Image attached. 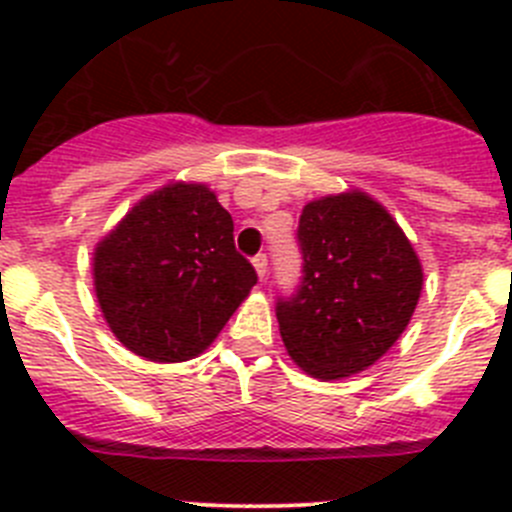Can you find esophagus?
<instances>
[{
    "instance_id": "esophagus-1",
    "label": "esophagus",
    "mask_w": 512,
    "mask_h": 512,
    "mask_svg": "<svg viewBox=\"0 0 512 512\" xmlns=\"http://www.w3.org/2000/svg\"><path fill=\"white\" fill-rule=\"evenodd\" d=\"M252 265H255V270H257V278L265 280V275H267V255H265V252H260V255L252 257Z\"/></svg>"
}]
</instances>
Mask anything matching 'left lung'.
<instances>
[{"instance_id":"1","label":"left lung","mask_w":512,"mask_h":512,"mask_svg":"<svg viewBox=\"0 0 512 512\" xmlns=\"http://www.w3.org/2000/svg\"><path fill=\"white\" fill-rule=\"evenodd\" d=\"M298 247L301 285L275 306L290 359L319 380L367 370L416 311L423 285L416 250L385 206L362 191L303 206Z\"/></svg>"}]
</instances>
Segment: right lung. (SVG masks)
Instances as JSON below:
<instances>
[{"instance_id": "right-lung-1", "label": "right lung", "mask_w": 512, "mask_h": 512, "mask_svg": "<svg viewBox=\"0 0 512 512\" xmlns=\"http://www.w3.org/2000/svg\"><path fill=\"white\" fill-rule=\"evenodd\" d=\"M257 283L234 222L204 183L150 193L94 250L109 329L150 362H186L214 342Z\"/></svg>"}]
</instances>
